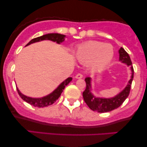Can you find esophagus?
Instances as JSON below:
<instances>
[{"label": "esophagus", "instance_id": "1", "mask_svg": "<svg viewBox=\"0 0 147 147\" xmlns=\"http://www.w3.org/2000/svg\"><path fill=\"white\" fill-rule=\"evenodd\" d=\"M83 78V75H82V74L78 73V74H76V78H77V79H80V78Z\"/></svg>", "mask_w": 147, "mask_h": 147}]
</instances>
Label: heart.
<instances>
[{
	"label": "heart",
	"instance_id": "1",
	"mask_svg": "<svg viewBox=\"0 0 147 147\" xmlns=\"http://www.w3.org/2000/svg\"><path fill=\"white\" fill-rule=\"evenodd\" d=\"M76 59L83 64L90 63L93 69L100 70L111 61L113 48L109 44L99 41H89L82 44L76 52Z\"/></svg>",
	"mask_w": 147,
	"mask_h": 147
}]
</instances>
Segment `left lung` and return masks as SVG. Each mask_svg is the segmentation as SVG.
Masks as SVG:
<instances>
[{
    "label": "left lung",
    "mask_w": 147,
    "mask_h": 147,
    "mask_svg": "<svg viewBox=\"0 0 147 147\" xmlns=\"http://www.w3.org/2000/svg\"><path fill=\"white\" fill-rule=\"evenodd\" d=\"M119 59L123 63H125L128 66L131 67L132 76L128 82V85L126 86L124 90L120 92L115 97L112 98H100L94 97L91 93V78L88 77L85 79L86 88L83 92V98L86 104L90 109L94 111L104 113L112 111L116 109L122 104L129 95L132 82L133 80V67L132 66V61L130 56L127 52L121 47L119 50Z\"/></svg>",
    "instance_id": "left-lung-1"
}]
</instances>
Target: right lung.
I'll list each match as a JSON object with an SVG mask.
<instances>
[{"label":"right lung","mask_w":147,"mask_h":147,"mask_svg":"<svg viewBox=\"0 0 147 147\" xmlns=\"http://www.w3.org/2000/svg\"><path fill=\"white\" fill-rule=\"evenodd\" d=\"M65 37V35L59 33L46 34V35L41 36V37L34 38V39L31 40V41H30L29 43L26 45V46L29 45L31 43H35V42L43 41V40H51L52 41H56L57 43H60L64 41V37ZM71 80L72 78H68L67 79H66L65 80V81L62 82V83L57 88V89L54 90L52 93L49 94V95L47 96H45V97L41 98H33L27 97V96L21 94L17 88V90L18 92V94H19V96H21V98L24 100V101H25L26 102H27V103H29L32 106H35V107L43 108L53 104L54 102L59 98V96H61V94L62 93V92H63L64 88H65V86H67Z\"/></svg>","instance_id":"add662e5"}]
</instances>
